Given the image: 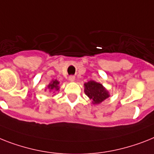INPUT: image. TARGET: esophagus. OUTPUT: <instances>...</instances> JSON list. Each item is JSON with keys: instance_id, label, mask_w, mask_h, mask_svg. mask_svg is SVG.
Returning <instances> with one entry per match:
<instances>
[{"instance_id": "obj_1", "label": "esophagus", "mask_w": 154, "mask_h": 154, "mask_svg": "<svg viewBox=\"0 0 154 154\" xmlns=\"http://www.w3.org/2000/svg\"><path fill=\"white\" fill-rule=\"evenodd\" d=\"M75 79V76L71 75L69 77V81H70V82H74Z\"/></svg>"}]
</instances>
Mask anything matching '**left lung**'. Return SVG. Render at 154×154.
Wrapping results in <instances>:
<instances>
[{"label": "left lung", "instance_id": "left-lung-1", "mask_svg": "<svg viewBox=\"0 0 154 154\" xmlns=\"http://www.w3.org/2000/svg\"><path fill=\"white\" fill-rule=\"evenodd\" d=\"M84 92L94 105H97L109 97V91L102 84L95 81H89L84 83Z\"/></svg>", "mask_w": 154, "mask_h": 154}]
</instances>
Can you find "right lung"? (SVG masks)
I'll use <instances>...</instances> for the list:
<instances>
[{
    "instance_id": "obj_1",
    "label": "right lung",
    "mask_w": 154,
    "mask_h": 154,
    "mask_svg": "<svg viewBox=\"0 0 154 154\" xmlns=\"http://www.w3.org/2000/svg\"><path fill=\"white\" fill-rule=\"evenodd\" d=\"M59 83L60 82L57 81V79L53 80L49 85H48V89H49V91H58L59 90Z\"/></svg>"
}]
</instances>
